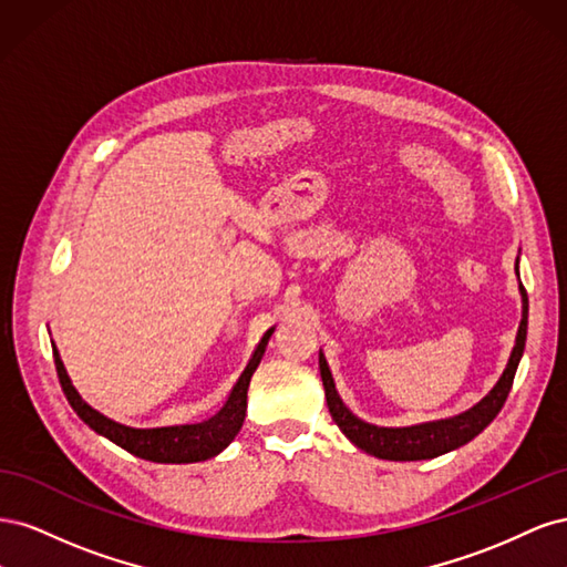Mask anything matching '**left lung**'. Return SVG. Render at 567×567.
<instances>
[{
  "mask_svg": "<svg viewBox=\"0 0 567 567\" xmlns=\"http://www.w3.org/2000/svg\"><path fill=\"white\" fill-rule=\"evenodd\" d=\"M523 290V321L518 329L516 338V348L511 352L508 367L499 383L494 385V390L487 394L483 402H477L473 409H468L466 414H458L454 419H444V421H433V423H421V425H411V427H379L364 423L362 419H357L352 411L342 404L336 392V383L329 364H326V357L319 352V371H321V381L326 390V404H329V411L333 421L342 433L354 442L359 450H364L379 458L388 461H421V458H435L440 454H447L461 444L471 442L475 435H480L485 427L494 421V416L499 414L513 379H516V369L525 350V338H527V293L525 286Z\"/></svg>",
  "mask_w": 567,
  "mask_h": 567,
  "instance_id": "1",
  "label": "left lung"
}]
</instances>
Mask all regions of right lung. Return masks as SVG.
<instances>
[{"label":"right lung","instance_id":"add662e5","mask_svg":"<svg viewBox=\"0 0 567 567\" xmlns=\"http://www.w3.org/2000/svg\"><path fill=\"white\" fill-rule=\"evenodd\" d=\"M271 336V329L262 336V340L257 342V348L250 357V362L246 371L241 373V379L236 381L231 388L229 398L217 414L203 423H188V425H167V427H130L117 421H111L109 416L99 414L96 409H92L87 402L80 398V392L71 383L65 373V367L61 362V354L54 348V364L61 388L65 392L68 402L78 411V416L87 423L92 431L99 435L109 437L115 442L117 447L127 450L130 454L146 458V461H156V463H194V461H205L215 454H219L227 444L236 437V433L241 431L244 419H246V406H248V385H250V375L255 373L257 364L265 354L267 340Z\"/></svg>","mask_w":567,"mask_h":567}]
</instances>
